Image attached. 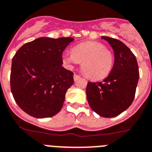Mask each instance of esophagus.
<instances>
[{"mask_svg":"<svg viewBox=\"0 0 152 152\" xmlns=\"http://www.w3.org/2000/svg\"><path fill=\"white\" fill-rule=\"evenodd\" d=\"M79 78H80V76H79V75H77V74H74V76H73V79L75 81H76V80H78Z\"/></svg>","mask_w":152,"mask_h":152,"instance_id":"esophagus-1","label":"esophagus"}]
</instances>
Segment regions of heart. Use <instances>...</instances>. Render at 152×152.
<instances>
[{"instance_id": "1", "label": "heart", "mask_w": 152, "mask_h": 152, "mask_svg": "<svg viewBox=\"0 0 152 152\" xmlns=\"http://www.w3.org/2000/svg\"><path fill=\"white\" fill-rule=\"evenodd\" d=\"M68 67L82 62V69L89 78L101 80L108 75L113 65V55L105 46L98 42H84L74 47L72 52L62 55Z\"/></svg>"}]
</instances>
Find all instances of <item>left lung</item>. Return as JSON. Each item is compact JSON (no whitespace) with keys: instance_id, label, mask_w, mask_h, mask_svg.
Wrapping results in <instances>:
<instances>
[{"instance_id":"1","label":"left lung","mask_w":152,"mask_h":152,"mask_svg":"<svg viewBox=\"0 0 152 152\" xmlns=\"http://www.w3.org/2000/svg\"><path fill=\"white\" fill-rule=\"evenodd\" d=\"M114 50L115 61L107 78L102 82H88L86 89L91 109L100 116L112 118L126 110L134 99L139 80L135 55L120 40L102 37Z\"/></svg>"}]
</instances>
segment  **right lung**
Instances as JSON below:
<instances>
[{"label":"right lung","mask_w":152,"mask_h":152,"mask_svg":"<svg viewBox=\"0 0 152 152\" xmlns=\"http://www.w3.org/2000/svg\"><path fill=\"white\" fill-rule=\"evenodd\" d=\"M74 39L40 37L21 47L12 61L11 91L22 110L35 118L54 116L73 84V72L61 65L62 53Z\"/></svg>","instance_id":"obj_1"}]
</instances>
